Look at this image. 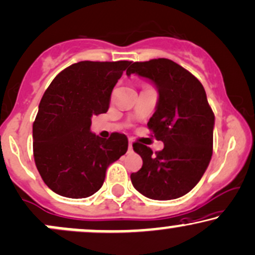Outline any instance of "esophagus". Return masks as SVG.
Here are the masks:
<instances>
[{"instance_id": "34e87169", "label": "esophagus", "mask_w": 255, "mask_h": 255, "mask_svg": "<svg viewBox=\"0 0 255 255\" xmlns=\"http://www.w3.org/2000/svg\"><path fill=\"white\" fill-rule=\"evenodd\" d=\"M128 151H132V142L128 140Z\"/></svg>"}]
</instances>
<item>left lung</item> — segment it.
Segmentation results:
<instances>
[{"mask_svg":"<svg viewBox=\"0 0 255 255\" xmlns=\"http://www.w3.org/2000/svg\"><path fill=\"white\" fill-rule=\"evenodd\" d=\"M127 74H138L157 87V107L148 128L164 144L152 154L149 146L133 143L143 160L142 168L131 174L133 187L150 199L182 197L198 184L212 156L215 116L204 87L167 58L134 62Z\"/></svg>","mask_w":255,"mask_h":255,"instance_id":"8db88e82","label":"left lung"}]
</instances>
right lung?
Listing matches in <instances>:
<instances>
[{
    "mask_svg": "<svg viewBox=\"0 0 255 255\" xmlns=\"http://www.w3.org/2000/svg\"><path fill=\"white\" fill-rule=\"evenodd\" d=\"M131 62L82 61L65 68L45 91L33 123V155L46 186L86 198L103 186L106 169L128 150V137L91 132L92 117L106 113L111 93Z\"/></svg>",
    "mask_w": 255,
    "mask_h": 255,
    "instance_id": "add662e5",
    "label": "right lung"
}]
</instances>
